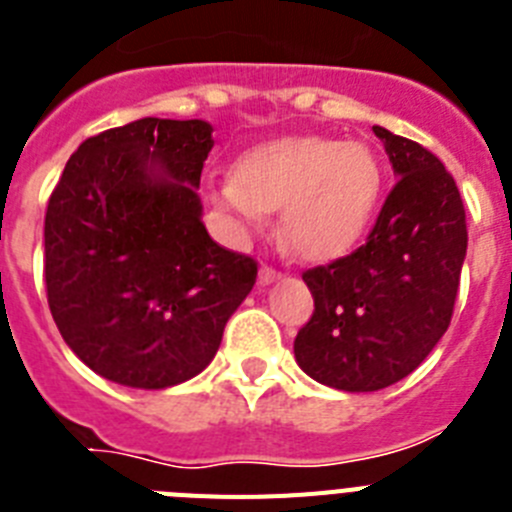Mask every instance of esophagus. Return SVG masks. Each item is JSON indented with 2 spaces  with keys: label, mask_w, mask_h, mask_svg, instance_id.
<instances>
[{
  "label": "esophagus",
  "mask_w": 512,
  "mask_h": 512,
  "mask_svg": "<svg viewBox=\"0 0 512 512\" xmlns=\"http://www.w3.org/2000/svg\"><path fill=\"white\" fill-rule=\"evenodd\" d=\"M279 277H282L279 271H274V269H271V266H264V269L259 271V284H261V287H269V284L277 282Z\"/></svg>",
  "instance_id": "obj_1"
}]
</instances>
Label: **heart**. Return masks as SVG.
Masks as SVG:
<instances>
[{"mask_svg": "<svg viewBox=\"0 0 512 512\" xmlns=\"http://www.w3.org/2000/svg\"><path fill=\"white\" fill-rule=\"evenodd\" d=\"M384 192L377 153L359 140L282 135L241 153L212 200L241 233H261L282 207V235L302 259L348 253L372 225Z\"/></svg>", "mask_w": 512, "mask_h": 512, "instance_id": "b5f03b06", "label": "heart"}]
</instances>
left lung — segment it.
I'll use <instances>...</instances> for the list:
<instances>
[{
	"instance_id": "left-lung-1",
	"label": "left lung",
	"mask_w": 512,
	"mask_h": 512,
	"mask_svg": "<svg viewBox=\"0 0 512 512\" xmlns=\"http://www.w3.org/2000/svg\"><path fill=\"white\" fill-rule=\"evenodd\" d=\"M397 184L364 246L302 274L315 312L295 359L315 382L377 392L415 372L446 333L467 256L454 176L428 148L374 125Z\"/></svg>"
}]
</instances>
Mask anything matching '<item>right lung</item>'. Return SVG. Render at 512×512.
Returning a JSON list of instances; mask_svg holds the SVG:
<instances>
[{"label":"right lung","mask_w":512,"mask_h":512,"mask_svg":"<svg viewBox=\"0 0 512 512\" xmlns=\"http://www.w3.org/2000/svg\"><path fill=\"white\" fill-rule=\"evenodd\" d=\"M205 120H143L76 148L45 212V289L63 341L110 382L182 384L215 359L256 261L202 223Z\"/></svg>","instance_id":"add662e5"}]
</instances>
